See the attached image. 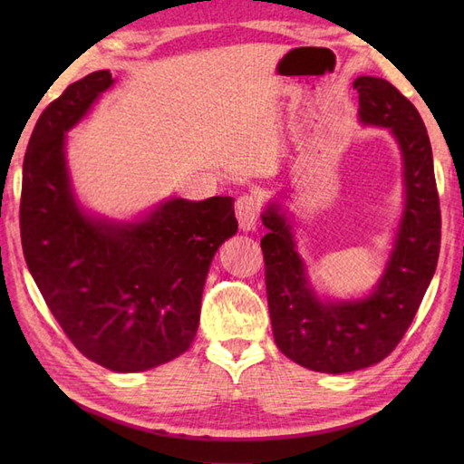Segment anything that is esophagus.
<instances>
[{
	"mask_svg": "<svg viewBox=\"0 0 464 464\" xmlns=\"http://www.w3.org/2000/svg\"><path fill=\"white\" fill-rule=\"evenodd\" d=\"M235 213H237L239 227L243 231H253L259 223V215H261V207L259 201L255 199L253 195L245 193L241 195L237 201H235Z\"/></svg>",
	"mask_w": 464,
	"mask_h": 464,
	"instance_id": "esophagus-1",
	"label": "esophagus"
}]
</instances>
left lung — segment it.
Returning a JSON list of instances; mask_svg holds the SVG:
<instances>
[{
  "instance_id": "8db88e82",
  "label": "left lung",
  "mask_w": 464,
  "mask_h": 464,
  "mask_svg": "<svg viewBox=\"0 0 464 464\" xmlns=\"http://www.w3.org/2000/svg\"><path fill=\"white\" fill-rule=\"evenodd\" d=\"M353 87L359 93L361 121L389 127L405 161V217L377 289L354 303L314 297L289 225L275 207L263 215L269 233L261 239L275 343L301 367L333 374L371 367L395 351L420 307L440 251L432 150L417 107L381 77L362 75Z\"/></svg>"
}]
</instances>
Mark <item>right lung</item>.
Instances as JSON below:
<instances>
[{
    "label": "right lung",
    "instance_id": "add662e5",
    "mask_svg": "<svg viewBox=\"0 0 464 464\" xmlns=\"http://www.w3.org/2000/svg\"><path fill=\"white\" fill-rule=\"evenodd\" d=\"M111 83L107 69L90 73L39 115L24 157L19 229L27 267L75 349L105 369L137 372L191 347L207 271L237 219L231 197L171 199L131 225L80 211L65 131Z\"/></svg>",
    "mask_w": 464,
    "mask_h": 464
}]
</instances>
